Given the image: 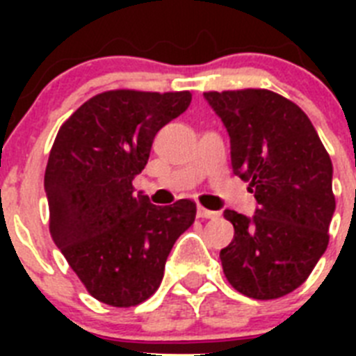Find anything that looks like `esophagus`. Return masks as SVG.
<instances>
[{
    "mask_svg": "<svg viewBox=\"0 0 356 356\" xmlns=\"http://www.w3.org/2000/svg\"><path fill=\"white\" fill-rule=\"evenodd\" d=\"M221 216L219 212H213V210H207L203 207H197V217L201 219H217V217Z\"/></svg>",
    "mask_w": 356,
    "mask_h": 356,
    "instance_id": "34e87169",
    "label": "esophagus"
}]
</instances>
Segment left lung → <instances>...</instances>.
<instances>
[{
	"label": "left lung",
	"instance_id": "8db88e82",
	"mask_svg": "<svg viewBox=\"0 0 356 356\" xmlns=\"http://www.w3.org/2000/svg\"><path fill=\"white\" fill-rule=\"evenodd\" d=\"M229 135L232 168L259 209L253 217L225 210L235 228L222 248L229 285L254 300L300 287L328 246L335 212L333 165L300 106L267 89L205 92Z\"/></svg>",
	"mask_w": 356,
	"mask_h": 356
}]
</instances>
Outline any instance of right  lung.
Wrapping results in <instances>:
<instances>
[{"label": "right lung", "instance_id": "1", "mask_svg": "<svg viewBox=\"0 0 356 356\" xmlns=\"http://www.w3.org/2000/svg\"><path fill=\"white\" fill-rule=\"evenodd\" d=\"M193 94L118 89L96 94L60 127L44 188L49 234L92 298L128 308L155 294L196 203L151 205L131 180L156 131L184 114Z\"/></svg>", "mask_w": 356, "mask_h": 356}]
</instances>
